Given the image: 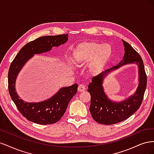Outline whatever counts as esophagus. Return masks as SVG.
Wrapping results in <instances>:
<instances>
[{"label":"esophagus","instance_id":"obj_1","mask_svg":"<svg viewBox=\"0 0 154 154\" xmlns=\"http://www.w3.org/2000/svg\"><path fill=\"white\" fill-rule=\"evenodd\" d=\"M85 88H85V85L80 84V85H78V90L79 92H83V91H85Z\"/></svg>","mask_w":154,"mask_h":154}]
</instances>
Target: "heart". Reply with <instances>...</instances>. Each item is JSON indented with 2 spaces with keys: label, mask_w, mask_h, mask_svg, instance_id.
Listing matches in <instances>:
<instances>
[{
  "label": "heart",
  "mask_w": 154,
  "mask_h": 154,
  "mask_svg": "<svg viewBox=\"0 0 154 154\" xmlns=\"http://www.w3.org/2000/svg\"><path fill=\"white\" fill-rule=\"evenodd\" d=\"M112 54L113 49L110 45L89 42L78 45L74 51V60L79 67L90 63V71L97 74L104 69Z\"/></svg>",
  "instance_id": "1"
}]
</instances>
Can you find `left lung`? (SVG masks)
<instances>
[{
	"label": "left lung",
	"mask_w": 154,
	"mask_h": 154,
	"mask_svg": "<svg viewBox=\"0 0 154 154\" xmlns=\"http://www.w3.org/2000/svg\"><path fill=\"white\" fill-rule=\"evenodd\" d=\"M125 54L118 66L106 69L92 79L88 86L91 94L90 112L96 122L113 125L122 122L133 115L140 107L146 90L147 78L141 56L127 42L123 40ZM136 63L139 68V85L136 92L124 101L114 102L106 96L103 86V78L110 71L129 63Z\"/></svg>",
	"instance_id": "obj_1"
}]
</instances>
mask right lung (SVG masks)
Returning a JSON list of instances; mask_svg holds the SVG:
<instances>
[{
	"label": "right lung",
	"mask_w": 154,
	"mask_h": 154,
	"mask_svg": "<svg viewBox=\"0 0 154 154\" xmlns=\"http://www.w3.org/2000/svg\"><path fill=\"white\" fill-rule=\"evenodd\" d=\"M67 40V34L39 37L26 44L10 65L8 72L9 92L18 110L30 122L40 125H49L58 122L66 112L69 101L76 94L78 84L61 88L47 100L38 103H27L20 99L15 91L17 76L27 60L35 54L48 52L53 47H58Z\"/></svg>",
	"instance_id": "1"
}]
</instances>
